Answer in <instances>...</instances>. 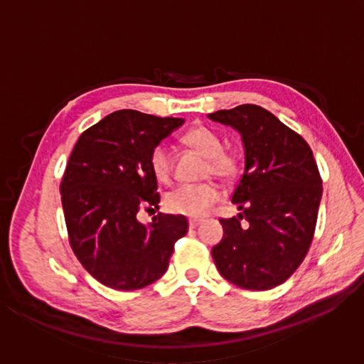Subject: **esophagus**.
Instances as JSON below:
<instances>
[{
  "instance_id": "esophagus-1",
  "label": "esophagus",
  "mask_w": 364,
  "mask_h": 364,
  "mask_svg": "<svg viewBox=\"0 0 364 364\" xmlns=\"http://www.w3.org/2000/svg\"><path fill=\"white\" fill-rule=\"evenodd\" d=\"M200 225V220H196V218H191L189 220V228H196Z\"/></svg>"
}]
</instances>
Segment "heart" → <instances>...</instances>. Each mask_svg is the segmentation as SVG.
I'll list each match as a JSON object with an SVG mask.
<instances>
[{"label":"heart","instance_id":"1","mask_svg":"<svg viewBox=\"0 0 364 364\" xmlns=\"http://www.w3.org/2000/svg\"><path fill=\"white\" fill-rule=\"evenodd\" d=\"M183 143L193 147L207 157V175H213L220 180H228L237 170L236 157L223 151V141L217 133L207 127H194L184 133ZM152 175L160 183H168L171 178V151L167 144L160 143L154 147L149 157ZM220 199V191L212 183L183 184L170 191L165 197V207L171 213L184 215L191 218H202L212 210Z\"/></svg>","mask_w":364,"mask_h":364}]
</instances>
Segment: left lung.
<instances>
[{
	"label": "left lung",
	"instance_id": "obj_1",
	"mask_svg": "<svg viewBox=\"0 0 364 364\" xmlns=\"http://www.w3.org/2000/svg\"><path fill=\"white\" fill-rule=\"evenodd\" d=\"M207 117L241 134L245 159L231 197L241 213L220 220L215 264L234 286L268 291L291 278L310 249L323 196L316 162L300 134L255 104Z\"/></svg>",
	"mask_w": 364,
	"mask_h": 364
}]
</instances>
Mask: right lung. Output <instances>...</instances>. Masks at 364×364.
<instances>
[{
    "label": "right lung",
    "mask_w": 364,
    "mask_h": 364,
    "mask_svg": "<svg viewBox=\"0 0 364 364\" xmlns=\"http://www.w3.org/2000/svg\"><path fill=\"white\" fill-rule=\"evenodd\" d=\"M184 119L122 109L82 133L60 183L73 254L101 284L136 291L162 278L173 244L188 232L183 215L141 223V207H157L149 157Z\"/></svg>",
    "instance_id": "obj_1"
}]
</instances>
